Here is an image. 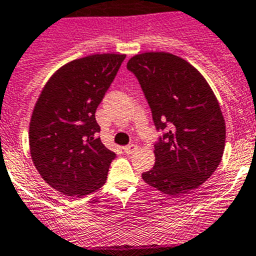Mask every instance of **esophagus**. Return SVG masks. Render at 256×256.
Instances as JSON below:
<instances>
[{
    "instance_id": "esophagus-1",
    "label": "esophagus",
    "mask_w": 256,
    "mask_h": 256,
    "mask_svg": "<svg viewBox=\"0 0 256 256\" xmlns=\"http://www.w3.org/2000/svg\"><path fill=\"white\" fill-rule=\"evenodd\" d=\"M123 150H124V152L128 153V154H132V153H134L136 150H138V147L136 144H128V146H126Z\"/></svg>"
}]
</instances>
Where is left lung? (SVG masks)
I'll list each match as a JSON object with an SVG mask.
<instances>
[{
    "label": "left lung",
    "instance_id": "obj_1",
    "mask_svg": "<svg viewBox=\"0 0 256 256\" xmlns=\"http://www.w3.org/2000/svg\"><path fill=\"white\" fill-rule=\"evenodd\" d=\"M126 68L140 80L156 128L166 130L143 181L170 196L197 188L218 168L225 148V119L212 89L196 68L174 54H137Z\"/></svg>",
    "mask_w": 256,
    "mask_h": 256
}]
</instances>
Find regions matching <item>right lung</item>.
I'll return each instance as SVG.
<instances>
[{"instance_id": "right-lung-1", "label": "right lung", "mask_w": 256, "mask_h": 256, "mask_svg": "<svg viewBox=\"0 0 256 256\" xmlns=\"http://www.w3.org/2000/svg\"><path fill=\"white\" fill-rule=\"evenodd\" d=\"M124 59V54H94L66 62L36 100L28 130L31 158L60 194L85 196L106 184L116 153L96 138V110Z\"/></svg>"}]
</instances>
